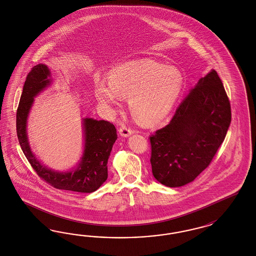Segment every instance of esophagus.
<instances>
[{
    "label": "esophagus",
    "instance_id": "esophagus-1",
    "mask_svg": "<svg viewBox=\"0 0 256 256\" xmlns=\"http://www.w3.org/2000/svg\"><path fill=\"white\" fill-rule=\"evenodd\" d=\"M119 133H120V135L123 136V137H128V136H130V135L132 134L133 130L130 128H128V126L123 124V126H121V128H120V130H119Z\"/></svg>",
    "mask_w": 256,
    "mask_h": 256
}]
</instances>
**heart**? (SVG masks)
Here are the masks:
<instances>
[{
	"instance_id": "b5f03b06",
	"label": "heart",
	"mask_w": 256,
	"mask_h": 256,
	"mask_svg": "<svg viewBox=\"0 0 256 256\" xmlns=\"http://www.w3.org/2000/svg\"><path fill=\"white\" fill-rule=\"evenodd\" d=\"M110 83L101 81L96 87L99 102L106 106H120L122 97L130 96V108L142 123L157 124L171 112L180 96L184 78L174 66L142 58L114 67Z\"/></svg>"
}]
</instances>
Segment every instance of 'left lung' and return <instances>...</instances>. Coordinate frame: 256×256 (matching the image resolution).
Returning <instances> with one entry per match:
<instances>
[{
  "mask_svg": "<svg viewBox=\"0 0 256 256\" xmlns=\"http://www.w3.org/2000/svg\"><path fill=\"white\" fill-rule=\"evenodd\" d=\"M230 120L229 98L212 70L190 90L168 126L150 136L154 178L168 187L193 182L210 164Z\"/></svg>",
  "mask_w": 256,
  "mask_h": 256,
  "instance_id": "left-lung-1",
  "label": "left lung"
}]
</instances>
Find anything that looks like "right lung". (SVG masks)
I'll return each instance as SVG.
<instances>
[{
  "mask_svg": "<svg viewBox=\"0 0 256 256\" xmlns=\"http://www.w3.org/2000/svg\"><path fill=\"white\" fill-rule=\"evenodd\" d=\"M51 72L45 64H38L27 74L18 103L16 126L18 142L36 174L56 189L80 193H92L108 178V160L117 139L114 124L105 120L83 118L84 150L76 166L66 172L44 166L31 150L27 135V119L38 96L52 83Z\"/></svg>",
  "mask_w": 256,
  "mask_h": 256,
  "instance_id": "obj_1",
  "label": "right lung"
}]
</instances>
